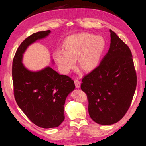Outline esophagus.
<instances>
[{
  "mask_svg": "<svg viewBox=\"0 0 146 146\" xmlns=\"http://www.w3.org/2000/svg\"><path fill=\"white\" fill-rule=\"evenodd\" d=\"M75 84L76 87L77 88H79L80 87V85H81V82H80L78 79H75Z\"/></svg>",
  "mask_w": 146,
  "mask_h": 146,
  "instance_id": "34e87169",
  "label": "esophagus"
}]
</instances>
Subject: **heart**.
<instances>
[{"label":"heart","instance_id":"b5f03b06","mask_svg":"<svg viewBox=\"0 0 146 146\" xmlns=\"http://www.w3.org/2000/svg\"><path fill=\"white\" fill-rule=\"evenodd\" d=\"M64 48L54 52V59L61 70L68 73L75 66L78 58L80 67L85 71L94 69L98 64L105 48V41L101 36L88 33L71 36L64 42Z\"/></svg>","mask_w":146,"mask_h":146}]
</instances>
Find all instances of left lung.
Instances as JSON below:
<instances>
[{"label": "left lung", "instance_id": "left-lung-1", "mask_svg": "<svg viewBox=\"0 0 146 146\" xmlns=\"http://www.w3.org/2000/svg\"><path fill=\"white\" fill-rule=\"evenodd\" d=\"M110 47L100 64L83 76L81 89L88 102L91 119L101 125L119 122L131 106L137 75L129 46L113 31Z\"/></svg>", "mask_w": 146, "mask_h": 146}]
</instances>
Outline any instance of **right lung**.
I'll return each instance as SVG.
<instances>
[{"mask_svg":"<svg viewBox=\"0 0 146 146\" xmlns=\"http://www.w3.org/2000/svg\"><path fill=\"white\" fill-rule=\"evenodd\" d=\"M50 32L33 33L24 39L15 52L12 68L14 95L18 106L33 123L45 129L57 127L63 122L65 100L75 89L70 76L60 75L50 67L32 72L21 63L27 46Z\"/></svg>","mask_w":146,"mask_h":146,"instance_id":"1","label":"right lung"}]
</instances>
